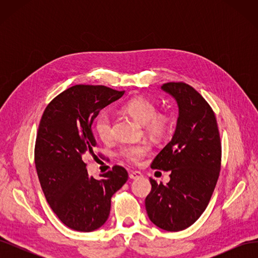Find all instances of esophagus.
<instances>
[{"label":"esophagus","instance_id":"obj_1","mask_svg":"<svg viewBox=\"0 0 258 258\" xmlns=\"http://www.w3.org/2000/svg\"><path fill=\"white\" fill-rule=\"evenodd\" d=\"M142 176H143L142 173L139 172V171H130V173H129V177L132 179H137V178H140Z\"/></svg>","mask_w":258,"mask_h":258}]
</instances>
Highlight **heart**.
I'll use <instances>...</instances> for the list:
<instances>
[{"instance_id": "1", "label": "heart", "mask_w": 258, "mask_h": 258, "mask_svg": "<svg viewBox=\"0 0 258 258\" xmlns=\"http://www.w3.org/2000/svg\"><path fill=\"white\" fill-rule=\"evenodd\" d=\"M121 111L144 124V129L154 139L165 137L171 127V116L167 112H158L157 104L153 100L143 96H138L128 100L121 105ZM95 131L98 138L103 142H108L113 137L112 115L103 111L95 120ZM151 147L145 143L126 145L120 150V155L130 162L140 163L146 155L150 154Z\"/></svg>"}]
</instances>
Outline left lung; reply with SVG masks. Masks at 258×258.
<instances>
[{"label": "left lung", "instance_id": "obj_1", "mask_svg": "<svg viewBox=\"0 0 258 258\" xmlns=\"http://www.w3.org/2000/svg\"><path fill=\"white\" fill-rule=\"evenodd\" d=\"M177 102L178 118L172 140L151 167L171 171L166 185L150 178L145 199L152 223L167 231L188 228L205 212L220 176L222 144L212 107L191 86L171 82L161 86Z\"/></svg>", "mask_w": 258, "mask_h": 258}]
</instances>
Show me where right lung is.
Returning a JSON list of instances; mask_svg holds the SVG:
<instances>
[{
  "mask_svg": "<svg viewBox=\"0 0 258 258\" xmlns=\"http://www.w3.org/2000/svg\"><path fill=\"white\" fill-rule=\"evenodd\" d=\"M102 85H75L46 106L36 135L34 161L48 205L67 227L89 232L102 226L111 198L127 182L121 166L96 179L88 175L85 156L97 157L92 122L106 105L122 97Z\"/></svg>",
  "mask_w": 258,
  "mask_h": 258,
  "instance_id": "add662e5",
  "label": "right lung"
}]
</instances>
